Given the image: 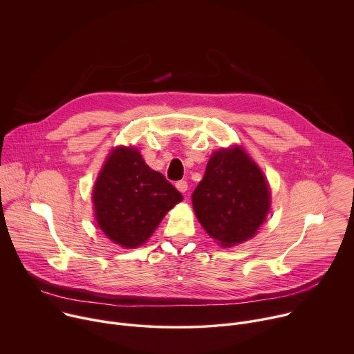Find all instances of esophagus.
Masks as SVG:
<instances>
[{
  "label": "esophagus",
  "mask_w": 354,
  "mask_h": 354,
  "mask_svg": "<svg viewBox=\"0 0 354 354\" xmlns=\"http://www.w3.org/2000/svg\"><path fill=\"white\" fill-rule=\"evenodd\" d=\"M175 186L180 193H186V190H187V182L186 180H179V182H176Z\"/></svg>",
  "instance_id": "esophagus-1"
}]
</instances>
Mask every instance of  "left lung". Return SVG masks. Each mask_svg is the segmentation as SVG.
<instances>
[{"label": "left lung", "instance_id": "1", "mask_svg": "<svg viewBox=\"0 0 354 354\" xmlns=\"http://www.w3.org/2000/svg\"><path fill=\"white\" fill-rule=\"evenodd\" d=\"M192 205L207 234L230 248L257 234L270 209V190L258 165L235 147L213 154Z\"/></svg>", "mask_w": 354, "mask_h": 354}]
</instances>
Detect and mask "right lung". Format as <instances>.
<instances>
[{
    "label": "right lung",
    "instance_id": "add662e5",
    "mask_svg": "<svg viewBox=\"0 0 354 354\" xmlns=\"http://www.w3.org/2000/svg\"><path fill=\"white\" fill-rule=\"evenodd\" d=\"M182 198L180 192L162 174L151 169L134 147L113 151L92 193L99 228L124 248L144 243Z\"/></svg>",
    "mask_w": 354,
    "mask_h": 354
}]
</instances>
